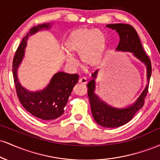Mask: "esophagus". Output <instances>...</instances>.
Returning a JSON list of instances; mask_svg holds the SVG:
<instances>
[{
	"mask_svg": "<svg viewBox=\"0 0 160 160\" xmlns=\"http://www.w3.org/2000/svg\"><path fill=\"white\" fill-rule=\"evenodd\" d=\"M79 82L81 84H84V85H86V83H87V80L85 78H81L79 80Z\"/></svg>",
	"mask_w": 160,
	"mask_h": 160,
	"instance_id": "34e87169",
	"label": "esophagus"
}]
</instances>
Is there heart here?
Here are the masks:
<instances>
[{
	"instance_id": "obj_1",
	"label": "heart",
	"mask_w": 160,
	"mask_h": 160,
	"mask_svg": "<svg viewBox=\"0 0 160 160\" xmlns=\"http://www.w3.org/2000/svg\"><path fill=\"white\" fill-rule=\"evenodd\" d=\"M70 54L80 56V59L86 68H93L102 62L105 50V38L101 31L80 28L71 34L65 43ZM71 65H76V59L71 55L67 56Z\"/></svg>"
}]
</instances>
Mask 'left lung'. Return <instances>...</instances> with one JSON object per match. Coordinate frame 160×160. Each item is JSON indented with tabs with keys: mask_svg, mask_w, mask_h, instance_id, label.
I'll list each match as a JSON object with an SVG mask.
<instances>
[{
	"mask_svg": "<svg viewBox=\"0 0 160 160\" xmlns=\"http://www.w3.org/2000/svg\"><path fill=\"white\" fill-rule=\"evenodd\" d=\"M106 26L115 30L119 34L120 42L116 48L117 51L132 52L137 58L144 62L147 67V76H148V82L144 91L132 105L126 108H116L108 105L103 101L101 100L98 95L95 94V78H96L98 71H95L92 75L93 79L87 84V87L92 113L94 117V120L97 123L103 127L116 128L123 126L129 122L135 113L144 106V98L148 92L152 67L150 58L145 53L136 31L132 25L128 24L117 23L110 24Z\"/></svg>",
	"mask_w": 160,
	"mask_h": 160,
	"instance_id": "1",
	"label": "left lung"
}]
</instances>
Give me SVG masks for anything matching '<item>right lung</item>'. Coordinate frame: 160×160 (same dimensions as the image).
Returning <instances> with one entry per match:
<instances>
[{
	"mask_svg": "<svg viewBox=\"0 0 160 160\" xmlns=\"http://www.w3.org/2000/svg\"><path fill=\"white\" fill-rule=\"evenodd\" d=\"M49 24H43L33 27L28 34L24 37L12 61V74L16 94L20 103L31 114L43 120L58 118L64 113L73 88L78 82L79 75L65 72L56 73L49 85L41 91L30 92L22 87L17 78V69L22 60L28 35L35 34L43 28H49Z\"/></svg>",
	"mask_w": 160,
	"mask_h": 160,
	"instance_id": "add662e5",
	"label": "right lung"
}]
</instances>
